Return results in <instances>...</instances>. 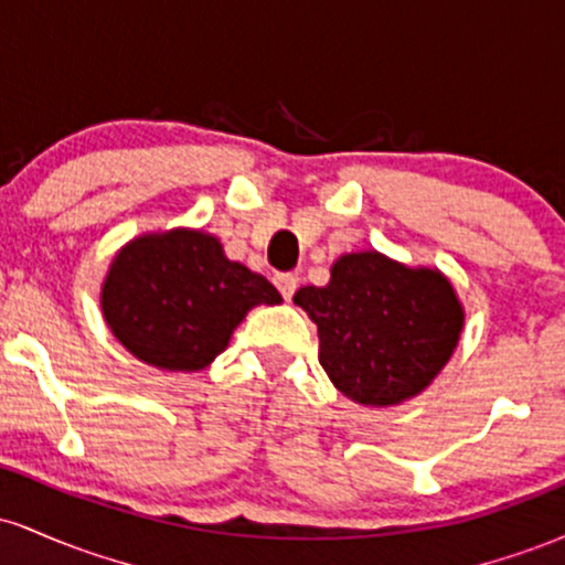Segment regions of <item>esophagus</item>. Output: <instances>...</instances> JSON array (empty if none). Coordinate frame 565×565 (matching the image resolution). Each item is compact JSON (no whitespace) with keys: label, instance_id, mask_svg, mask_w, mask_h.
<instances>
[{"label":"esophagus","instance_id":"obj_1","mask_svg":"<svg viewBox=\"0 0 565 565\" xmlns=\"http://www.w3.org/2000/svg\"><path fill=\"white\" fill-rule=\"evenodd\" d=\"M274 284L278 287V291H281L284 300H291V297H295V291H297V276H291V274H278V276L274 278Z\"/></svg>","mask_w":565,"mask_h":565}]
</instances>
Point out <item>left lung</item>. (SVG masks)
Returning a JSON list of instances; mask_svg holds the SVG:
<instances>
[{
  "label": "left lung",
  "instance_id": "8db88e82",
  "mask_svg": "<svg viewBox=\"0 0 565 565\" xmlns=\"http://www.w3.org/2000/svg\"><path fill=\"white\" fill-rule=\"evenodd\" d=\"M319 327V361L350 401L393 406L423 393L451 359L462 302L436 268H408L380 252H350L327 287L295 295Z\"/></svg>",
  "mask_w": 565,
  "mask_h": 565
}]
</instances>
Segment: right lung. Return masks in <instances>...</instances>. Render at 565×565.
I'll return each instance as SVG.
<instances>
[{
  "label": "right lung",
  "mask_w": 565,
  "mask_h": 565,
  "mask_svg": "<svg viewBox=\"0 0 565 565\" xmlns=\"http://www.w3.org/2000/svg\"><path fill=\"white\" fill-rule=\"evenodd\" d=\"M263 302H281L268 278L228 260L215 236L188 228L146 233L121 246L100 295L116 340L167 372L210 366Z\"/></svg>",
  "instance_id": "1"
}]
</instances>
